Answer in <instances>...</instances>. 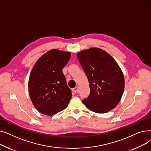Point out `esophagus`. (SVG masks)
Listing matches in <instances>:
<instances>
[{
    "label": "esophagus",
    "instance_id": "esophagus-1",
    "mask_svg": "<svg viewBox=\"0 0 151 151\" xmlns=\"http://www.w3.org/2000/svg\"><path fill=\"white\" fill-rule=\"evenodd\" d=\"M78 89H79L78 87H75V88H73V91L76 93H77V92H78Z\"/></svg>",
    "mask_w": 151,
    "mask_h": 151
}]
</instances>
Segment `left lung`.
I'll use <instances>...</instances> for the list:
<instances>
[{"instance_id":"left-lung-1","label":"left lung","mask_w":151,"mask_h":151,"mask_svg":"<svg viewBox=\"0 0 151 151\" xmlns=\"http://www.w3.org/2000/svg\"><path fill=\"white\" fill-rule=\"evenodd\" d=\"M78 59L88 77L90 94L82 100L87 108L105 113L114 108L124 91L122 71L115 60L105 51L92 47L77 54Z\"/></svg>"}]
</instances>
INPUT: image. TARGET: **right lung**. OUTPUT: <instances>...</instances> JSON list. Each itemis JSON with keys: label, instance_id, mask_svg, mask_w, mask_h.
I'll return each instance as SVG.
<instances>
[{"label": "right lung", "instance_id": "right-lung-1", "mask_svg": "<svg viewBox=\"0 0 151 151\" xmlns=\"http://www.w3.org/2000/svg\"><path fill=\"white\" fill-rule=\"evenodd\" d=\"M71 56L70 52L53 49L38 59L30 75L28 89L35 108L53 116L66 108L72 97L62 69Z\"/></svg>", "mask_w": 151, "mask_h": 151}]
</instances>
